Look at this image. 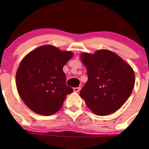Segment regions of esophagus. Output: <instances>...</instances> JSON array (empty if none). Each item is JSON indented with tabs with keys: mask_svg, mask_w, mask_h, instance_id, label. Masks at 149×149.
<instances>
[{
	"mask_svg": "<svg viewBox=\"0 0 149 149\" xmlns=\"http://www.w3.org/2000/svg\"><path fill=\"white\" fill-rule=\"evenodd\" d=\"M80 88H79V87H77V88H73V91H74L75 92H78L80 91Z\"/></svg>",
	"mask_w": 149,
	"mask_h": 149,
	"instance_id": "obj_1",
	"label": "esophagus"
}]
</instances>
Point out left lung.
Listing matches in <instances>:
<instances>
[{
    "label": "left lung",
    "instance_id": "8db88e82",
    "mask_svg": "<svg viewBox=\"0 0 149 149\" xmlns=\"http://www.w3.org/2000/svg\"><path fill=\"white\" fill-rule=\"evenodd\" d=\"M80 59L87 69L88 80L80 96L97 116L116 112L134 88L133 69L118 54L107 49H100L93 54L84 52Z\"/></svg>",
    "mask_w": 149,
    "mask_h": 149
}]
</instances>
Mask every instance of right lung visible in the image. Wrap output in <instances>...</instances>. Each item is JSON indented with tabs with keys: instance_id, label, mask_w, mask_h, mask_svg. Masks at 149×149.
Instances as JSON below:
<instances>
[{
	"instance_id": "right-lung-1",
	"label": "right lung",
	"mask_w": 149,
	"mask_h": 149,
	"mask_svg": "<svg viewBox=\"0 0 149 149\" xmlns=\"http://www.w3.org/2000/svg\"><path fill=\"white\" fill-rule=\"evenodd\" d=\"M73 57L46 45L38 47L22 59L16 73L19 95L26 105L36 113L50 116L60 110L66 95L73 89L66 84L63 66Z\"/></svg>"
}]
</instances>
